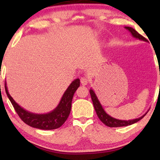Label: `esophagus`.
I'll return each mask as SVG.
<instances>
[{"instance_id": "obj_1", "label": "esophagus", "mask_w": 160, "mask_h": 160, "mask_svg": "<svg viewBox=\"0 0 160 160\" xmlns=\"http://www.w3.org/2000/svg\"><path fill=\"white\" fill-rule=\"evenodd\" d=\"M80 81L82 85H87V83H88V79H87L86 77H84V76H83V77H81Z\"/></svg>"}]
</instances>
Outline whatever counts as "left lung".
I'll use <instances>...</instances> for the list:
<instances>
[{
	"label": "left lung",
	"instance_id": "left-lung-1",
	"mask_svg": "<svg viewBox=\"0 0 160 160\" xmlns=\"http://www.w3.org/2000/svg\"><path fill=\"white\" fill-rule=\"evenodd\" d=\"M124 28L130 32V33L132 34V36L134 37V38L139 39V40L141 41H147V39L144 38V37L143 36H141V34H139L138 32L135 29H133L132 28H130V27H124ZM89 93H90L92 100V102H93L94 108H95V110L96 111V113H97L98 118H99L100 120L102 122V123L106 124V126L110 127V128H117V127H125V126L131 125V124L136 123L137 122H138L141 119H143V118L146 116V113H148L146 112L145 114H143L141 117L137 118V119L128 120V121H127V120H120V119H115V118H113L111 117V116H109L108 113H106V111H104L103 108H102V106H101V104H100V101L98 100L95 92H94L92 89H89Z\"/></svg>",
	"mask_w": 160,
	"mask_h": 160
}]
</instances>
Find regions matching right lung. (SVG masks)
<instances>
[{
  "instance_id": "add662e5",
  "label": "right lung",
  "mask_w": 160,
  "mask_h": 160,
  "mask_svg": "<svg viewBox=\"0 0 160 160\" xmlns=\"http://www.w3.org/2000/svg\"><path fill=\"white\" fill-rule=\"evenodd\" d=\"M79 86V78H76L73 81V82L70 84L66 91L63 94L58 106L51 112L43 113V114L29 112L19 106L8 93L6 82L5 90L17 114L25 124L34 128L49 130L59 128L66 121L71 112L73 95Z\"/></svg>"
}]
</instances>
